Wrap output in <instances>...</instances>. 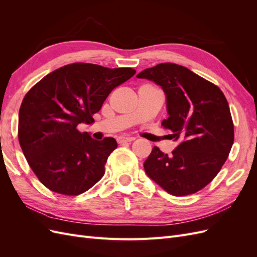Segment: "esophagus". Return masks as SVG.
Returning a JSON list of instances; mask_svg holds the SVG:
<instances>
[{
	"instance_id": "esophagus-1",
	"label": "esophagus",
	"mask_w": 257,
	"mask_h": 257,
	"mask_svg": "<svg viewBox=\"0 0 257 257\" xmlns=\"http://www.w3.org/2000/svg\"><path fill=\"white\" fill-rule=\"evenodd\" d=\"M135 141L134 137H130V136H119L118 138H116V142H118V144H125V143H131Z\"/></svg>"
}]
</instances>
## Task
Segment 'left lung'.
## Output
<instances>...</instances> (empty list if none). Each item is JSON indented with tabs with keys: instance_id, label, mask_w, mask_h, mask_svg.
<instances>
[{
	"instance_id": "1",
	"label": "left lung",
	"mask_w": 257,
	"mask_h": 257,
	"mask_svg": "<svg viewBox=\"0 0 257 257\" xmlns=\"http://www.w3.org/2000/svg\"><path fill=\"white\" fill-rule=\"evenodd\" d=\"M161 85L169 116L162 125L179 142L165 154L154 147L144 163L145 172L174 196L194 194L213 180L234 144V123L220 88L189 68L161 63L137 75Z\"/></svg>"
}]
</instances>
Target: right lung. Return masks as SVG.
I'll return each instance as SVG.
<instances>
[{
    "mask_svg": "<svg viewBox=\"0 0 257 257\" xmlns=\"http://www.w3.org/2000/svg\"><path fill=\"white\" fill-rule=\"evenodd\" d=\"M131 67L97 64L62 66L34 84L19 109L18 138L23 154L46 188L67 196L91 189L105 174L114 138L94 141L78 124L94 122L109 93L128 80Z\"/></svg>",
    "mask_w": 257,
    "mask_h": 257,
    "instance_id": "1",
    "label": "right lung"
}]
</instances>
